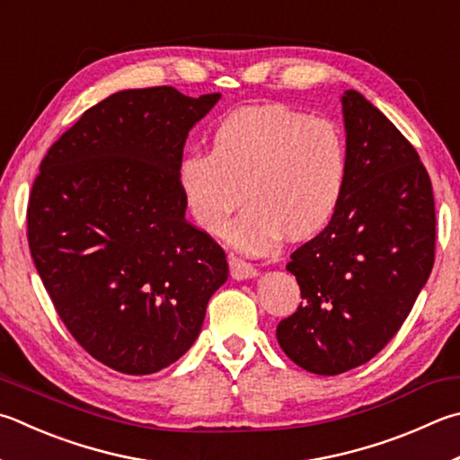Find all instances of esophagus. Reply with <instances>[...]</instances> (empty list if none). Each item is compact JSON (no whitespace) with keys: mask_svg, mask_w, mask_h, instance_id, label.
I'll use <instances>...</instances> for the list:
<instances>
[{"mask_svg":"<svg viewBox=\"0 0 460 460\" xmlns=\"http://www.w3.org/2000/svg\"><path fill=\"white\" fill-rule=\"evenodd\" d=\"M229 265H231L233 279L243 281V279H253V278H257V270H255V267H253L252 263L243 261V259L231 255V257H229Z\"/></svg>","mask_w":460,"mask_h":460,"instance_id":"obj_1","label":"esophagus"}]
</instances>
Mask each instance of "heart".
<instances>
[{"label": "heart", "mask_w": 460, "mask_h": 460, "mask_svg": "<svg viewBox=\"0 0 460 460\" xmlns=\"http://www.w3.org/2000/svg\"><path fill=\"white\" fill-rule=\"evenodd\" d=\"M348 150L332 120L283 104L247 106L215 128L211 153L190 150L179 164V189L190 217L223 233L245 253H267L288 233L304 239L323 229L344 195ZM244 193H240V189Z\"/></svg>", "instance_id": "obj_1"}]
</instances>
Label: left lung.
Here are the masks:
<instances>
[{
  "instance_id": "1",
  "label": "left lung",
  "mask_w": 460,
  "mask_h": 460,
  "mask_svg": "<svg viewBox=\"0 0 460 460\" xmlns=\"http://www.w3.org/2000/svg\"><path fill=\"white\" fill-rule=\"evenodd\" d=\"M348 172L320 235L291 253L302 299L278 341L304 370L336 376L394 338L434 263V197L414 146L360 92L341 96Z\"/></svg>"
}]
</instances>
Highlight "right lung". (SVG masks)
Masks as SVG:
<instances>
[{
  "label": "right lung",
  "instance_id": "obj_1",
  "mask_svg": "<svg viewBox=\"0 0 460 460\" xmlns=\"http://www.w3.org/2000/svg\"><path fill=\"white\" fill-rule=\"evenodd\" d=\"M219 98L114 92L40 164L28 205L33 263L66 328L116 372L177 362L227 281L223 249L185 219L177 174L190 128Z\"/></svg>",
  "mask_w": 460,
  "mask_h": 460
}]
</instances>
